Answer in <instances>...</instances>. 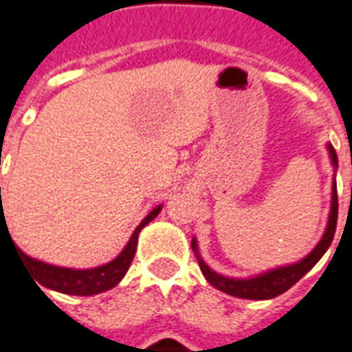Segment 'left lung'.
<instances>
[{"label": "left lung", "mask_w": 352, "mask_h": 352, "mask_svg": "<svg viewBox=\"0 0 352 352\" xmlns=\"http://www.w3.org/2000/svg\"><path fill=\"white\" fill-rule=\"evenodd\" d=\"M329 155H331L332 166L338 168V157L334 147L329 144ZM336 221H338V194H336V181L332 182V203H331V214H329V223H327L325 234L319 240V243L312 249V253L307 254L305 258L295 262V264L283 265L277 270H270V272L256 275L251 278H230L223 277L219 273L212 272L210 267L203 262V258L197 253V241L195 238L192 240V249L197 254V262L205 278L208 283L218 288L219 292L232 295V297H240V299H254V301H264V299H273L277 295L284 294L295 283H299V278L307 275L314 265L318 264L319 258L327 253V249L331 248L332 238L336 232Z\"/></svg>", "instance_id": "8db88e82"}]
</instances>
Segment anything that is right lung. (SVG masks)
Here are the masks:
<instances>
[{
    "mask_svg": "<svg viewBox=\"0 0 352 352\" xmlns=\"http://www.w3.org/2000/svg\"><path fill=\"white\" fill-rule=\"evenodd\" d=\"M1 195V188H0ZM1 201V197H0ZM0 229L1 227H7L5 223V212H3V203L0 206ZM162 210V206H155L146 218L142 219V223L136 227V230L131 236V240L125 245L122 253L118 254L116 258L109 262V264L99 265V267H92V270H72V267H58V265L45 264V262H40V260H34L31 256H27L23 251H20L18 248L16 253L20 256V260H23L25 267L33 275V280H36V286L42 284L45 288L55 289V292H60V294L68 295H96L101 294V292H107V289L114 288L127 273L129 265L133 262L134 253H136V245H138V234L140 230L146 227L151 219H155L158 216V212ZM9 230V229H7ZM10 236V234H9ZM12 241V240H10ZM14 245V241H12ZM40 288V286H38Z\"/></svg>",
    "mask_w": 352,
    "mask_h": 352,
    "instance_id": "obj_1",
    "label": "right lung"
}]
</instances>
